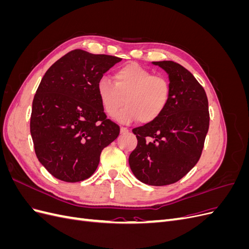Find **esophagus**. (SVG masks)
Returning a JSON list of instances; mask_svg holds the SVG:
<instances>
[{
	"mask_svg": "<svg viewBox=\"0 0 249 249\" xmlns=\"http://www.w3.org/2000/svg\"><path fill=\"white\" fill-rule=\"evenodd\" d=\"M127 132H129V130H127L126 127H124V126H122V127H120V133H122V134L127 133Z\"/></svg>",
	"mask_w": 249,
	"mask_h": 249,
	"instance_id": "obj_1",
	"label": "esophagus"
}]
</instances>
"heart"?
Here are the masks:
<instances>
[{
  "mask_svg": "<svg viewBox=\"0 0 249 249\" xmlns=\"http://www.w3.org/2000/svg\"><path fill=\"white\" fill-rule=\"evenodd\" d=\"M102 106L109 116H114L124 103L126 106L118 113L123 123L139 118L141 123L154 122L166 109L170 97L169 81L137 63H127L114 72V83L102 78L97 83Z\"/></svg>",
  "mask_w": 249,
  "mask_h": 249,
  "instance_id": "obj_1",
  "label": "heart"
}]
</instances>
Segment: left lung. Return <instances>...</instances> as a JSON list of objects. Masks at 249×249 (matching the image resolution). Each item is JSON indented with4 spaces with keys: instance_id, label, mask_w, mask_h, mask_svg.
Returning <instances> with one entry per match:
<instances>
[{
    "instance_id": "left-lung-1",
    "label": "left lung",
    "mask_w": 249,
    "mask_h": 249,
    "mask_svg": "<svg viewBox=\"0 0 249 249\" xmlns=\"http://www.w3.org/2000/svg\"><path fill=\"white\" fill-rule=\"evenodd\" d=\"M153 63L168 73L169 102L154 122L133 129L138 142L129 164L140 182L165 186L178 182L198 162L209 130V104L205 89L184 66Z\"/></svg>"
}]
</instances>
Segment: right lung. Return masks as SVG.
Here are the masks:
<instances>
[{"instance_id":"obj_1","label":"right lung","mask_w":249,"mask_h":249,"mask_svg":"<svg viewBox=\"0 0 249 249\" xmlns=\"http://www.w3.org/2000/svg\"><path fill=\"white\" fill-rule=\"evenodd\" d=\"M120 58L73 50L44 73L32 103L30 132L37 159L69 183L91 177L104 147L119 135L107 118L97 83Z\"/></svg>"}]
</instances>
